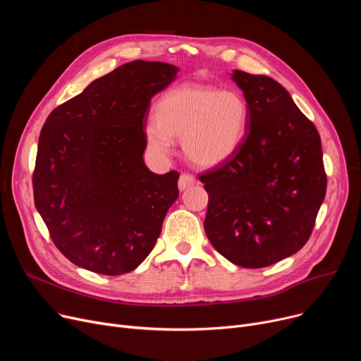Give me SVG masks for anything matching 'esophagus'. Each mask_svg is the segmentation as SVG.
<instances>
[{"label":"esophagus","instance_id":"1","mask_svg":"<svg viewBox=\"0 0 361 361\" xmlns=\"http://www.w3.org/2000/svg\"><path fill=\"white\" fill-rule=\"evenodd\" d=\"M196 183V178L190 174H181L180 180H178V188L183 192L185 188H188L190 185H193Z\"/></svg>","mask_w":361,"mask_h":361}]
</instances>
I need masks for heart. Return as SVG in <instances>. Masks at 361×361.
<instances>
[{
	"label": "heart",
	"mask_w": 361,
	"mask_h": 361,
	"mask_svg": "<svg viewBox=\"0 0 361 361\" xmlns=\"http://www.w3.org/2000/svg\"><path fill=\"white\" fill-rule=\"evenodd\" d=\"M249 105L237 90L184 83L165 92L157 117L145 126V137L154 154L166 157L181 137L187 159L212 168L237 154L249 128Z\"/></svg>",
	"instance_id": "1"
}]
</instances>
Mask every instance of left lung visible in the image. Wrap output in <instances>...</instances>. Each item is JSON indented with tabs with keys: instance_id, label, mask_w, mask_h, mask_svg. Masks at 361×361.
<instances>
[{
	"instance_id": "left-lung-1",
	"label": "left lung",
	"mask_w": 361,
	"mask_h": 361,
	"mask_svg": "<svg viewBox=\"0 0 361 361\" xmlns=\"http://www.w3.org/2000/svg\"><path fill=\"white\" fill-rule=\"evenodd\" d=\"M231 75L247 101L249 128L234 157L199 177L209 195L203 225L225 259L264 268L307 243L326 193L324 155L286 87L263 74Z\"/></svg>"
}]
</instances>
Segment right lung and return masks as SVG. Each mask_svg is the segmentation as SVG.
Returning <instances> with one entry per match:
<instances>
[{"label": "right lung", "mask_w": 361, "mask_h": 361, "mask_svg": "<svg viewBox=\"0 0 361 361\" xmlns=\"http://www.w3.org/2000/svg\"><path fill=\"white\" fill-rule=\"evenodd\" d=\"M178 67L131 61L56 106L37 143L33 197L54 244L71 263L102 274L135 271L178 197L180 174L146 166L150 99Z\"/></svg>", "instance_id": "obj_1"}]
</instances>
